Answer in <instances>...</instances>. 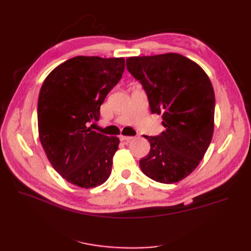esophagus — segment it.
Here are the masks:
<instances>
[{
	"instance_id": "1",
	"label": "esophagus",
	"mask_w": 251,
	"mask_h": 251,
	"mask_svg": "<svg viewBox=\"0 0 251 251\" xmlns=\"http://www.w3.org/2000/svg\"><path fill=\"white\" fill-rule=\"evenodd\" d=\"M119 139H120L121 141L128 142V141H130V140H132V139H133V137H132V136H120Z\"/></svg>"
}]
</instances>
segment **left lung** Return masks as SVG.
Returning a JSON list of instances; mask_svg holds the SVG:
<instances>
[{"instance_id": "obj_1", "label": "left lung", "mask_w": 251, "mask_h": 251, "mask_svg": "<svg viewBox=\"0 0 251 251\" xmlns=\"http://www.w3.org/2000/svg\"><path fill=\"white\" fill-rule=\"evenodd\" d=\"M126 68L146 91L151 112L162 114L165 127L146 136L151 150L140 169L160 183H176L198 166L211 141L216 102L210 79L178 53L128 57Z\"/></svg>"}]
</instances>
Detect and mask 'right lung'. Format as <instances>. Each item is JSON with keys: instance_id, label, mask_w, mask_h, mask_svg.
Listing matches in <instances>:
<instances>
[{"instance_id": "add662e5", "label": "right lung", "mask_w": 251, "mask_h": 251, "mask_svg": "<svg viewBox=\"0 0 251 251\" xmlns=\"http://www.w3.org/2000/svg\"><path fill=\"white\" fill-rule=\"evenodd\" d=\"M124 71V57L75 56L43 82L37 102L40 140L53 169L74 185L95 187L110 177L119 139L88 126L100 119V105Z\"/></svg>"}]
</instances>
